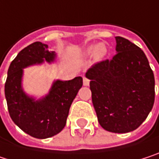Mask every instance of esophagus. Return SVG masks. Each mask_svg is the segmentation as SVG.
I'll return each instance as SVG.
<instances>
[{
    "mask_svg": "<svg viewBox=\"0 0 159 159\" xmlns=\"http://www.w3.org/2000/svg\"><path fill=\"white\" fill-rule=\"evenodd\" d=\"M89 84H90V80L87 78L83 77V85L84 86H89Z\"/></svg>",
    "mask_w": 159,
    "mask_h": 159,
    "instance_id": "34e87169",
    "label": "esophagus"
}]
</instances>
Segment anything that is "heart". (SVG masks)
Segmentation results:
<instances>
[{"label":"heart","mask_w":159,"mask_h":159,"mask_svg":"<svg viewBox=\"0 0 159 159\" xmlns=\"http://www.w3.org/2000/svg\"><path fill=\"white\" fill-rule=\"evenodd\" d=\"M107 53V45L104 42H99L95 45H90L84 52L83 56H90L93 54V58L95 62H100Z\"/></svg>","instance_id":"obj_1"}]
</instances>
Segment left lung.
I'll use <instances>...</instances> for the list:
<instances>
[{
  "mask_svg": "<svg viewBox=\"0 0 159 159\" xmlns=\"http://www.w3.org/2000/svg\"><path fill=\"white\" fill-rule=\"evenodd\" d=\"M117 54L88 69L92 100L99 124L106 130L126 133L147 118L155 102V78L144 52L116 37Z\"/></svg>",
  "mask_w": 159,
  "mask_h": 159,
  "instance_id": "8db88e82",
  "label": "left lung"
}]
</instances>
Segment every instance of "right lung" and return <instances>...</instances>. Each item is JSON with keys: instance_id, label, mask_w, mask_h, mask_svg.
I'll return each instance as SVG.
<instances>
[{"instance_id": "obj_1", "label": "right lung", "mask_w": 159, "mask_h": 159, "mask_svg": "<svg viewBox=\"0 0 159 159\" xmlns=\"http://www.w3.org/2000/svg\"><path fill=\"white\" fill-rule=\"evenodd\" d=\"M55 59V52L36 41L18 52L7 72L4 93L10 117L23 131L38 139L54 136L64 129L71 104L82 87V78L76 77L71 80H54L49 93L40 99L25 93L24 68L44 62L51 64Z\"/></svg>"}]
</instances>
